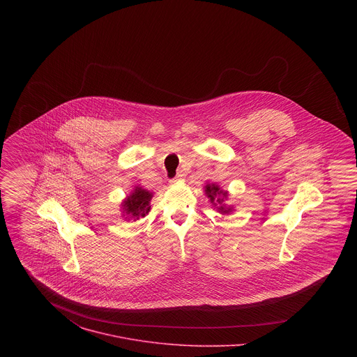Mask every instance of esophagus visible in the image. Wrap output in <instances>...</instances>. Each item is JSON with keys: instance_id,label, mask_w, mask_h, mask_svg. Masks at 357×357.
<instances>
[{"instance_id": "esophagus-1", "label": "esophagus", "mask_w": 357, "mask_h": 357, "mask_svg": "<svg viewBox=\"0 0 357 357\" xmlns=\"http://www.w3.org/2000/svg\"><path fill=\"white\" fill-rule=\"evenodd\" d=\"M184 177H185L184 172H178V173H177V176H176V178H174V180H172L170 183H172V184H177V183H181V181L184 180Z\"/></svg>"}]
</instances>
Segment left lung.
<instances>
[{
  "label": "left lung",
  "mask_w": 357,
  "mask_h": 357,
  "mask_svg": "<svg viewBox=\"0 0 357 357\" xmlns=\"http://www.w3.org/2000/svg\"><path fill=\"white\" fill-rule=\"evenodd\" d=\"M206 197L210 199V204L220 214H231L234 213V206H228L225 201L228 199L229 192L222 190L220 185L214 183H207L204 187Z\"/></svg>",
  "instance_id": "obj_1"
}]
</instances>
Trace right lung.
<instances>
[{"mask_svg":"<svg viewBox=\"0 0 357 357\" xmlns=\"http://www.w3.org/2000/svg\"><path fill=\"white\" fill-rule=\"evenodd\" d=\"M153 197V192H150L149 190L140 185H136L133 191L121 204V210L123 213L122 215L126 217L125 220L137 221L142 217H146L151 210L150 202Z\"/></svg>","mask_w":357,"mask_h":357,"instance_id":"1","label":"right lung"}]
</instances>
